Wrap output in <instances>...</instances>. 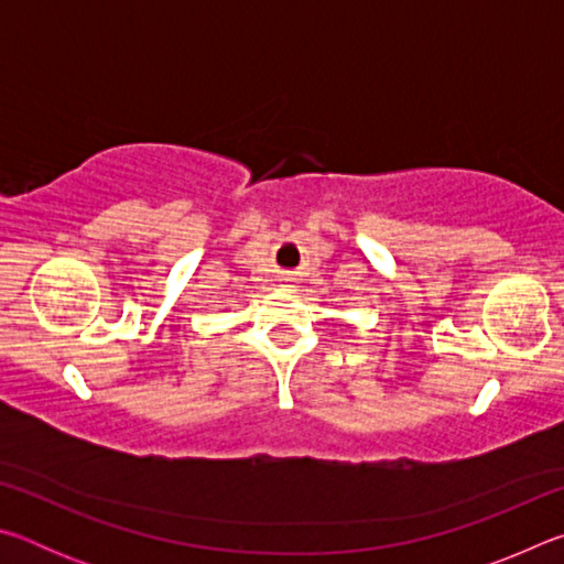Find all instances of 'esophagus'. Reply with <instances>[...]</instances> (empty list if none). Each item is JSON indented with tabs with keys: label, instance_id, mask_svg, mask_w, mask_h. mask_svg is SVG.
Wrapping results in <instances>:
<instances>
[{
	"label": "esophagus",
	"instance_id": "esophagus-1",
	"mask_svg": "<svg viewBox=\"0 0 564 564\" xmlns=\"http://www.w3.org/2000/svg\"><path fill=\"white\" fill-rule=\"evenodd\" d=\"M283 281H293V279H283Z\"/></svg>",
	"mask_w": 564,
	"mask_h": 564
}]
</instances>
